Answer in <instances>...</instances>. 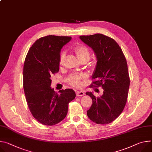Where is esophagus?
<instances>
[{
	"label": "esophagus",
	"mask_w": 152,
	"mask_h": 152,
	"mask_svg": "<svg viewBox=\"0 0 152 152\" xmlns=\"http://www.w3.org/2000/svg\"><path fill=\"white\" fill-rule=\"evenodd\" d=\"M85 94L84 92L82 91H76V96H84Z\"/></svg>",
	"instance_id": "1"
}]
</instances>
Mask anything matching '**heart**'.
I'll use <instances>...</instances> for the list:
<instances>
[{"label": "heart", "mask_w": 152, "mask_h": 152, "mask_svg": "<svg viewBox=\"0 0 152 152\" xmlns=\"http://www.w3.org/2000/svg\"><path fill=\"white\" fill-rule=\"evenodd\" d=\"M77 57L81 62H87L90 58V51L86 46L79 45H77L74 48ZM66 54L64 51H61L59 57V65L60 66H62L64 64ZM84 79V75L82 74H73L69 76L67 78V81L69 84L74 87H80L81 85L80 80Z\"/></svg>", "instance_id": "b5f03b06"}]
</instances>
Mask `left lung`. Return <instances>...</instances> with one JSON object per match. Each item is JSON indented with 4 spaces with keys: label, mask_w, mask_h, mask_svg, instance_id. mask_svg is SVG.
Here are the masks:
<instances>
[{
    "label": "left lung",
    "mask_w": 152,
    "mask_h": 152,
    "mask_svg": "<svg viewBox=\"0 0 152 152\" xmlns=\"http://www.w3.org/2000/svg\"><path fill=\"white\" fill-rule=\"evenodd\" d=\"M80 40L94 51L97 64L91 86L101 87L103 94L96 98L87 92L93 103L87 116L98 124H107L115 120L127 102L130 77L126 59L119 45L112 38L102 34L80 36Z\"/></svg>",
    "instance_id": "8db88e82"
}]
</instances>
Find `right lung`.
Returning a JSON list of instances; mask_svg holds the SVG:
<instances>
[{"instance_id":"right-lung-1","label":"right lung","mask_w":152,"mask_h":152,"mask_svg":"<svg viewBox=\"0 0 152 152\" xmlns=\"http://www.w3.org/2000/svg\"><path fill=\"white\" fill-rule=\"evenodd\" d=\"M71 39L53 35L40 37L26 54L23 72L26 101L33 117L43 125L53 126L62 121L69 102L76 97L72 89L60 90L58 94L50 87L51 76L59 70L61 48Z\"/></svg>"}]
</instances>
